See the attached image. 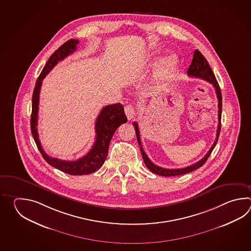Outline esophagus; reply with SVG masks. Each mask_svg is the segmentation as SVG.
<instances>
[{
    "mask_svg": "<svg viewBox=\"0 0 251 251\" xmlns=\"http://www.w3.org/2000/svg\"><path fill=\"white\" fill-rule=\"evenodd\" d=\"M125 113H126V115L127 117L128 120H132L134 118V116H135V107L132 104L126 105L125 107Z\"/></svg>",
    "mask_w": 251,
    "mask_h": 251,
    "instance_id": "1",
    "label": "esophagus"
}]
</instances>
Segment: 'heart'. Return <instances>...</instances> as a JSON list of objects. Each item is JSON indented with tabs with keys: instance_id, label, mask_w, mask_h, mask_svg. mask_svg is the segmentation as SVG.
I'll return each instance as SVG.
<instances>
[{
	"instance_id": "1",
	"label": "heart",
	"mask_w": 251,
	"mask_h": 251,
	"mask_svg": "<svg viewBox=\"0 0 251 251\" xmlns=\"http://www.w3.org/2000/svg\"><path fill=\"white\" fill-rule=\"evenodd\" d=\"M160 51L159 50L152 51L150 54V58L157 59L160 56ZM176 65H177V58L176 55L171 54L169 56H166L165 58L160 61V64L158 66V75L162 78L168 77L174 72V70L176 69Z\"/></svg>"
}]
</instances>
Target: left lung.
Wrapping results in <instances>:
<instances>
[{
	"label": "left lung",
	"instance_id": "left-lung-1",
	"mask_svg": "<svg viewBox=\"0 0 251 251\" xmlns=\"http://www.w3.org/2000/svg\"><path fill=\"white\" fill-rule=\"evenodd\" d=\"M187 75L188 76L191 77H196V78H199L202 80H206L208 81L209 83L213 84L214 89H215V92L217 95V99H218V127H217V133H216V138L213 143V146L211 147V149L209 150L208 152L204 155L203 159L196 162L193 165L188 166L186 168L183 169H164L161 168L159 166L155 165L154 163H152L147 154L145 153L143 147H142V144H141V139H140V132H139L138 125L136 122H133V125L134 126V129H135V133H136V137H137V142H138L139 146H140V150H141V153L143 156L144 163L146 167L149 169L150 171L153 172L157 175L163 176H179V175H183V174H187L191 171H194L197 170L198 168L202 167V166L205 163V161L207 160L210 154L212 153L213 148L215 147V145L217 144L218 141L219 135H220V131H221V117H222V93H221V89L219 87L218 81L216 80V78L214 76V74L213 71L211 69L210 65H209L207 60L203 56L202 53L198 51V49L194 52V56H193L192 62L190 66L188 67L187 70Z\"/></svg>",
	"mask_w": 251,
	"mask_h": 251
}]
</instances>
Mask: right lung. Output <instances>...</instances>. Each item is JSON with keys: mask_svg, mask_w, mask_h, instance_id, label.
I'll list each match as a JSON object with an SVG mask.
<instances>
[{"mask_svg": "<svg viewBox=\"0 0 251 251\" xmlns=\"http://www.w3.org/2000/svg\"><path fill=\"white\" fill-rule=\"evenodd\" d=\"M79 43L76 39H70L67 42L63 44L54 53L49 57L45 67L36 82L35 89L33 91L32 113L30 119V126L33 138L36 142L39 151L43 158L48 164L59 171H63L70 175H87L98 171L101 168L103 163L107 159L108 147L113 134L116 132L118 126L122 124L126 123L127 118L124 112V107L120 103L108 105L102 108L100 115L97 118L95 124L96 130V140L90 151L79 160L75 161L62 160L48 156L43 150L40 141L38 139V103H39V93L42 84V80L46 75L53 69L58 62L64 60L69 54L74 53L76 50L77 44Z\"/></svg>", "mask_w": 251, "mask_h": 251, "instance_id": "obj_1", "label": "right lung"}]
</instances>
